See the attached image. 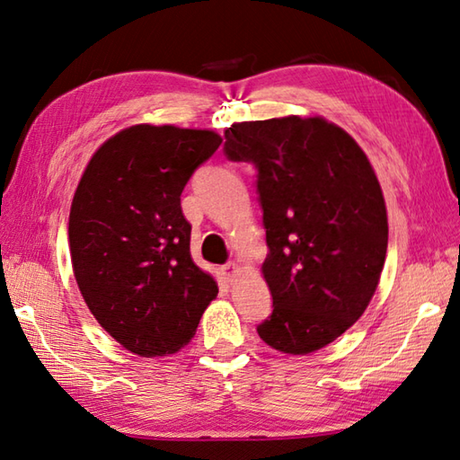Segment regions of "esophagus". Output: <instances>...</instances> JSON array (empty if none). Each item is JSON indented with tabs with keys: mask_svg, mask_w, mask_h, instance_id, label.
I'll return each instance as SVG.
<instances>
[{
	"mask_svg": "<svg viewBox=\"0 0 460 460\" xmlns=\"http://www.w3.org/2000/svg\"><path fill=\"white\" fill-rule=\"evenodd\" d=\"M221 275L227 282H235L237 277L241 275V267L237 265V262H227V265L221 267Z\"/></svg>",
	"mask_w": 460,
	"mask_h": 460,
	"instance_id": "1",
	"label": "esophagus"
}]
</instances>
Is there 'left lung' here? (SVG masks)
<instances>
[{
  "label": "left lung",
  "instance_id": "obj_1",
  "mask_svg": "<svg viewBox=\"0 0 460 460\" xmlns=\"http://www.w3.org/2000/svg\"><path fill=\"white\" fill-rule=\"evenodd\" d=\"M223 152L257 168L272 295L261 340L292 356L328 346L364 314L385 262L387 211L367 155L320 116L233 124Z\"/></svg>",
  "mask_w": 460,
  "mask_h": 460
}]
</instances>
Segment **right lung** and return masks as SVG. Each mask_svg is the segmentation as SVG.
Wrapping results in <instances>:
<instances>
[{
  "label": "right lung",
  "instance_id": "add662e5",
  "mask_svg": "<svg viewBox=\"0 0 460 460\" xmlns=\"http://www.w3.org/2000/svg\"><path fill=\"white\" fill-rule=\"evenodd\" d=\"M221 142L211 130L130 126L94 152L75 191L68 245L76 285L132 354H175L217 296V282L191 259L180 198Z\"/></svg>",
  "mask_w": 460,
  "mask_h": 460
}]
</instances>
